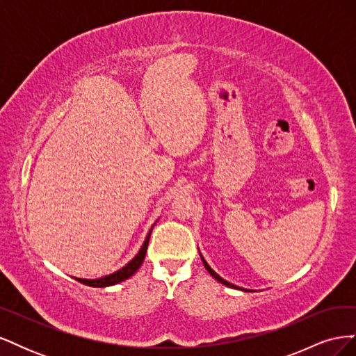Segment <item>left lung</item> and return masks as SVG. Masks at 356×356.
Segmentation results:
<instances>
[{
  "instance_id": "obj_1",
  "label": "left lung",
  "mask_w": 356,
  "mask_h": 356,
  "mask_svg": "<svg viewBox=\"0 0 356 356\" xmlns=\"http://www.w3.org/2000/svg\"><path fill=\"white\" fill-rule=\"evenodd\" d=\"M200 258H202V261H203V266H204V268H207V270L211 273V276H212L213 279H217L218 282H221V284H224V285H227V286H230V288H239V286H236V285H233V284L227 282V281H225V279H222L220 275L215 273V272L212 270V268H211V266H209L207 261H204V258L202 257V254H200ZM239 289H241V288H239ZM242 289H243V288H242ZM243 291H246V289H243Z\"/></svg>"
}]
</instances>
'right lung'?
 <instances>
[{"mask_svg":"<svg viewBox=\"0 0 356 356\" xmlns=\"http://www.w3.org/2000/svg\"><path fill=\"white\" fill-rule=\"evenodd\" d=\"M154 227V225H153ZM153 227L149 229L147 238L141 246V250H139V252L135 255V258H132L131 261H129L124 267H122L120 270H117L111 275H106V276H102V277H98V279H81V277H75L77 279L79 282L84 284V285H89V286H95V288H105V286H111V285H115L118 282H123L126 281V279L131 277L139 267H141L144 258H145V254H147V248H148V242H149V236H152V232H153Z\"/></svg>","mask_w":356,"mask_h":356,"instance_id":"add662e5","label":"right lung"}]
</instances>
